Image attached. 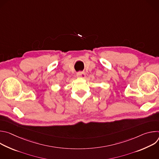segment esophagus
<instances>
[{"label":"esophagus","mask_w":159,"mask_h":159,"mask_svg":"<svg viewBox=\"0 0 159 159\" xmlns=\"http://www.w3.org/2000/svg\"><path fill=\"white\" fill-rule=\"evenodd\" d=\"M77 76L78 77H80V78H84L85 77V74L83 72H79L77 74Z\"/></svg>","instance_id":"obj_1"}]
</instances>
